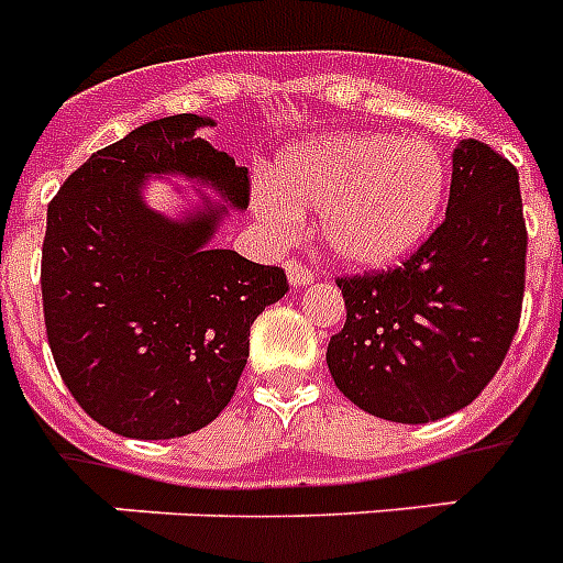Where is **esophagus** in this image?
<instances>
[{"label": "esophagus", "mask_w": 563, "mask_h": 563, "mask_svg": "<svg viewBox=\"0 0 563 563\" xmlns=\"http://www.w3.org/2000/svg\"><path fill=\"white\" fill-rule=\"evenodd\" d=\"M286 274H289L291 286H309V283L314 280L312 268L306 266L303 260H295V257H291L289 263H286Z\"/></svg>", "instance_id": "esophagus-1"}]
</instances>
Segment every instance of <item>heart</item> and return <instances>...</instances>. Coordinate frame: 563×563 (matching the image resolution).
Here are the masks:
<instances>
[{
  "mask_svg": "<svg viewBox=\"0 0 563 563\" xmlns=\"http://www.w3.org/2000/svg\"><path fill=\"white\" fill-rule=\"evenodd\" d=\"M445 199V158L428 139L327 132L277 158L257 208L280 236L321 210V240L338 260L382 268L419 245Z\"/></svg>",
  "mask_w": 563,
  "mask_h": 563,
  "instance_id": "heart-1",
  "label": "heart"
}]
</instances>
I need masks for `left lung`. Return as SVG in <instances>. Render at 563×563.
<instances>
[{"mask_svg":"<svg viewBox=\"0 0 563 563\" xmlns=\"http://www.w3.org/2000/svg\"><path fill=\"white\" fill-rule=\"evenodd\" d=\"M442 225L401 266L344 274L329 338L335 387L361 410L422 424L472 405L509 353L527 286L518 170L483 141L454 150Z\"/></svg>","mask_w":563,"mask_h":563,"instance_id":"1","label":"left lung"}]
</instances>
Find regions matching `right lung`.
Instances as JSON below:
<instances>
[{"instance_id":"right-lung-1","label":"right lung","mask_w":563,"mask_h":563,"mask_svg":"<svg viewBox=\"0 0 563 563\" xmlns=\"http://www.w3.org/2000/svg\"><path fill=\"white\" fill-rule=\"evenodd\" d=\"M210 118L170 115L89 155L48 205L43 314L68 393L98 424L173 440L213 422L249 361L251 323L289 280L210 249L225 210L167 219L141 199L147 176L199 178L245 208L249 170L199 139Z\"/></svg>"}]
</instances>
